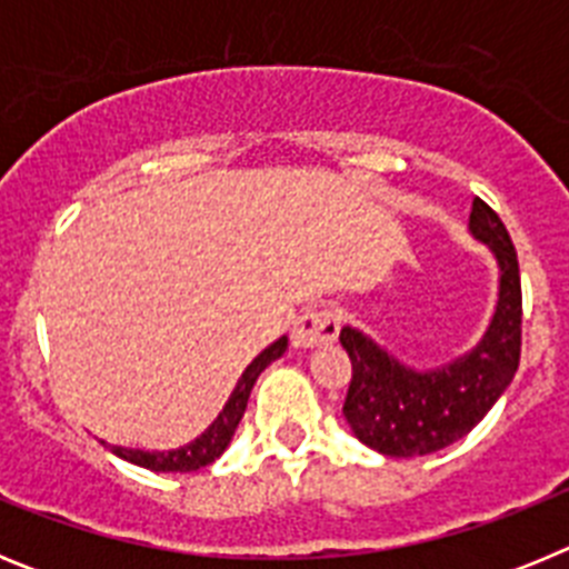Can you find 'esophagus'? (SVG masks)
<instances>
[{"mask_svg": "<svg viewBox=\"0 0 569 569\" xmlns=\"http://www.w3.org/2000/svg\"><path fill=\"white\" fill-rule=\"evenodd\" d=\"M339 313L328 308L308 310L293 321V330H290V341L293 347H319L325 341H333L339 333Z\"/></svg>", "mask_w": 569, "mask_h": 569, "instance_id": "obj_1", "label": "esophagus"}]
</instances>
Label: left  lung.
Returning a JSON list of instances; mask_svg holds the SVG:
<instances>
[{
  "mask_svg": "<svg viewBox=\"0 0 569 569\" xmlns=\"http://www.w3.org/2000/svg\"><path fill=\"white\" fill-rule=\"evenodd\" d=\"M470 233L499 261V301L470 353L433 370H416L356 328H341L353 379L341 413L361 445L410 459L445 450L487 416L510 387L521 356V276L499 213L472 199Z\"/></svg>",
  "mask_w": 569,
  "mask_h": 569,
  "instance_id": "1",
  "label": "left lung"
}]
</instances>
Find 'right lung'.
Listing matches in <instances>:
<instances>
[{"label": "right lung", "instance_id": "add662e5", "mask_svg": "<svg viewBox=\"0 0 569 569\" xmlns=\"http://www.w3.org/2000/svg\"><path fill=\"white\" fill-rule=\"evenodd\" d=\"M288 350V336H281V339H276L273 345L264 347L259 356H256L253 361H250L248 367H244V373H241V379L236 381L233 393H230L228 405L222 407V413L216 416L213 425L204 430L199 439H193L190 445L179 447V450H164V453H159V450H130V447H110V453L119 456V459L130 461V465H139L144 467V470H153V472H193V470H202V467H208L210 461H216L219 456L228 450L230 439H233L236 427H239L241 416H244V407H248V399H250V390H253L256 379L261 376V370L270 365V361L279 359L281 353ZM104 445V441H102Z\"/></svg>", "mask_w": 569, "mask_h": 569}]
</instances>
